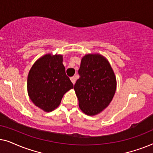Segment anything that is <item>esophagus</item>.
Listing matches in <instances>:
<instances>
[{"label":"esophagus","instance_id":"34e87169","mask_svg":"<svg viewBox=\"0 0 153 153\" xmlns=\"http://www.w3.org/2000/svg\"><path fill=\"white\" fill-rule=\"evenodd\" d=\"M70 80L72 81V82L73 84H74L75 82H76V78H75L74 76H72V77H71V78H70Z\"/></svg>","mask_w":153,"mask_h":153}]
</instances>
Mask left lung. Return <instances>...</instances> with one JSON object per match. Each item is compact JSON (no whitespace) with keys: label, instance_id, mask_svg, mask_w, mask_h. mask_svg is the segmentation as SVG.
I'll return each mask as SVG.
<instances>
[{"label":"left lung","instance_id":"left-lung-1","mask_svg":"<svg viewBox=\"0 0 153 153\" xmlns=\"http://www.w3.org/2000/svg\"><path fill=\"white\" fill-rule=\"evenodd\" d=\"M78 72L74 89L79 108L88 116L100 114L116 93V79L111 65L100 54H87L81 59Z\"/></svg>","mask_w":153,"mask_h":153}]
</instances>
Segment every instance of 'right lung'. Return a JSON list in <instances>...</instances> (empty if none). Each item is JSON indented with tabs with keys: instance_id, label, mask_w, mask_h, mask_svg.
Here are the masks:
<instances>
[{
	"instance_id": "obj_1",
	"label": "right lung",
	"mask_w": 153,
	"mask_h": 153,
	"mask_svg": "<svg viewBox=\"0 0 153 153\" xmlns=\"http://www.w3.org/2000/svg\"><path fill=\"white\" fill-rule=\"evenodd\" d=\"M74 88L65 74L62 56L46 54L29 71L27 89L35 106L46 112L57 108L64 94Z\"/></svg>"
}]
</instances>
